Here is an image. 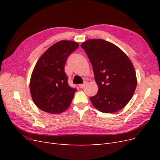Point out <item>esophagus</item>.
I'll list each match as a JSON object with an SVG mask.
<instances>
[{"instance_id":"obj_1","label":"esophagus","mask_w":160,"mask_h":160,"mask_svg":"<svg viewBox=\"0 0 160 160\" xmlns=\"http://www.w3.org/2000/svg\"><path fill=\"white\" fill-rule=\"evenodd\" d=\"M86 85H87V82H85V83H84L83 84H81V85H79V87H80L81 88H85Z\"/></svg>"}]
</instances>
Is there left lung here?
<instances>
[{"label":"left lung","mask_w":160,"mask_h":160,"mask_svg":"<svg viewBox=\"0 0 160 160\" xmlns=\"http://www.w3.org/2000/svg\"><path fill=\"white\" fill-rule=\"evenodd\" d=\"M81 47L93 67L98 92L90 97L94 107L105 113L123 109L132 98L137 86L136 73L127 55L113 43L89 39Z\"/></svg>","instance_id":"left-lung-1"}]
</instances>
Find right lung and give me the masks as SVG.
I'll use <instances>...</instances> for the list:
<instances>
[{
	"label": "right lung",
	"mask_w": 160,
	"mask_h": 160,
	"mask_svg": "<svg viewBox=\"0 0 160 160\" xmlns=\"http://www.w3.org/2000/svg\"><path fill=\"white\" fill-rule=\"evenodd\" d=\"M78 47L75 41H61L38 60L31 75L30 91L34 103L42 111L58 114L70 106L77 89L69 85L64 69L67 58Z\"/></svg>",
	"instance_id": "obj_1"
}]
</instances>
